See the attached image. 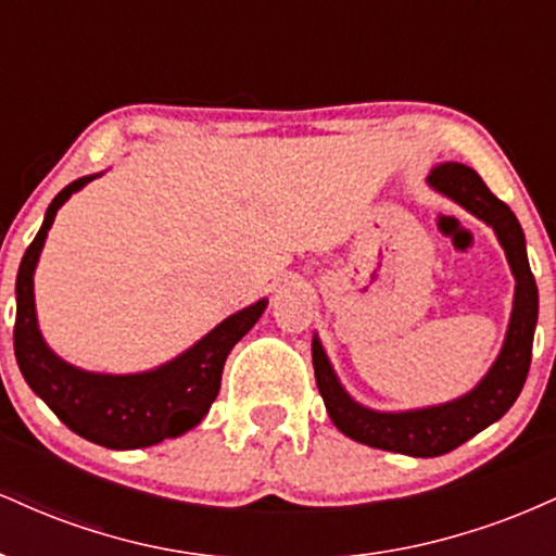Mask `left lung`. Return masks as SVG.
<instances>
[{
  "label": "left lung",
  "instance_id": "8db88e82",
  "mask_svg": "<svg viewBox=\"0 0 556 556\" xmlns=\"http://www.w3.org/2000/svg\"><path fill=\"white\" fill-rule=\"evenodd\" d=\"M426 182L439 195L450 198L452 203L494 229L515 277L507 334H504L500 355L483 374V379L463 397L442 402V405L413 407V410H374V407L361 405L342 387L318 334H314V342H311L316 384L331 424L355 442L410 457L446 455L473 439L478 431L496 424L513 407L528 379L533 331L539 321V287L528 264L526 235H522L518 216L509 212L507 203L491 193L476 169L460 162L439 164Z\"/></svg>",
  "mask_w": 556,
  "mask_h": 556
}]
</instances>
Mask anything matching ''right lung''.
I'll return each mask as SVG.
<instances>
[{"mask_svg": "<svg viewBox=\"0 0 556 556\" xmlns=\"http://www.w3.org/2000/svg\"><path fill=\"white\" fill-rule=\"evenodd\" d=\"M101 175L104 172L78 177L60 190L25 251L15 282V358L28 387L70 431L110 450H138L182 437L206 418L219 394L229 350L253 329L269 300L261 298L227 316L180 355L149 371L99 374L62 361L38 329L34 274L56 212Z\"/></svg>", "mask_w": 556, "mask_h": 556, "instance_id": "right-lung-1", "label": "right lung"}]
</instances>
